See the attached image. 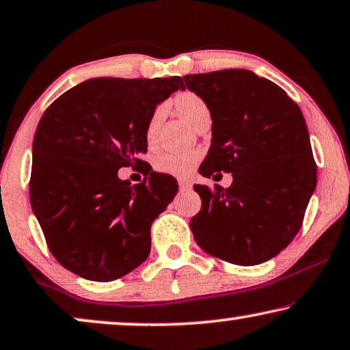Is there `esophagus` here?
Listing matches in <instances>:
<instances>
[{
    "label": "esophagus",
    "mask_w": 350,
    "mask_h": 350,
    "mask_svg": "<svg viewBox=\"0 0 350 350\" xmlns=\"http://www.w3.org/2000/svg\"><path fill=\"white\" fill-rule=\"evenodd\" d=\"M178 186H180L181 191H189V189H192V183H191V181H187V180H185V178H180V180H178Z\"/></svg>",
    "instance_id": "34e87169"
}]
</instances>
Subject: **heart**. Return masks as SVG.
<instances>
[{"label": "heart", "instance_id": "heart-1", "mask_svg": "<svg viewBox=\"0 0 350 350\" xmlns=\"http://www.w3.org/2000/svg\"><path fill=\"white\" fill-rule=\"evenodd\" d=\"M174 110L176 115L181 116L186 123H189L192 128H197L202 120L210 116V109L204 99L199 94L192 91H181L172 100ZM164 116V107L159 105L151 113L148 124H146V140L151 145L156 139L158 129ZM200 159L199 151H164L159 153L154 159V169L163 174H169L174 176H187L194 170Z\"/></svg>", "mask_w": 350, "mask_h": 350}]
</instances>
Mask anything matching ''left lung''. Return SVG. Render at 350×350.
I'll use <instances>...</instances> for the list:
<instances>
[{"label": "left lung", "mask_w": 350, "mask_h": 350, "mask_svg": "<svg viewBox=\"0 0 350 350\" xmlns=\"http://www.w3.org/2000/svg\"><path fill=\"white\" fill-rule=\"evenodd\" d=\"M183 79L208 105L213 121L199 172L234 176L226 189L194 185L202 199L191 219L194 240L210 256L237 265L270 260L298 234L317 183L301 110L281 87L246 69Z\"/></svg>", "instance_id": "left-lung-1"}]
</instances>
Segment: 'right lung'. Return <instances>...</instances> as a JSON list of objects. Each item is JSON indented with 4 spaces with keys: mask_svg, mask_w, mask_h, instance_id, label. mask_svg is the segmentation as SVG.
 <instances>
[{
    "mask_svg": "<svg viewBox=\"0 0 350 350\" xmlns=\"http://www.w3.org/2000/svg\"><path fill=\"white\" fill-rule=\"evenodd\" d=\"M181 77L90 79L53 100L33 140L29 200L50 252L85 280L128 275L151 250L153 221L174 200V176L151 170L146 124ZM149 175L120 180L121 166Z\"/></svg>",
    "mask_w": 350,
    "mask_h": 350,
    "instance_id": "add662e5",
    "label": "right lung"
}]
</instances>
